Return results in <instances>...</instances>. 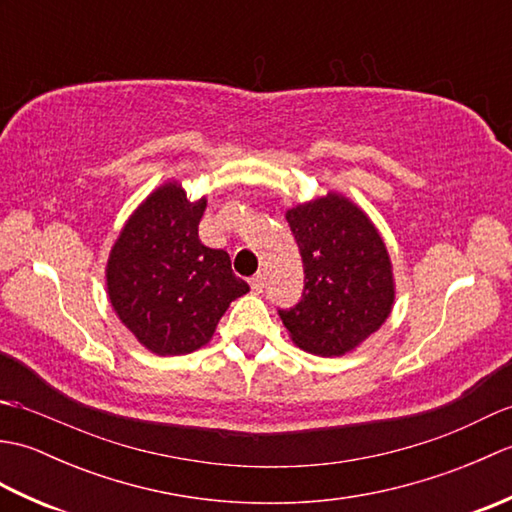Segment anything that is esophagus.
<instances>
[{"label":"esophagus","mask_w":512,"mask_h":512,"mask_svg":"<svg viewBox=\"0 0 512 512\" xmlns=\"http://www.w3.org/2000/svg\"><path fill=\"white\" fill-rule=\"evenodd\" d=\"M250 288H253V292H262L264 290V277L262 275H255L253 279H250Z\"/></svg>","instance_id":"obj_1"}]
</instances>
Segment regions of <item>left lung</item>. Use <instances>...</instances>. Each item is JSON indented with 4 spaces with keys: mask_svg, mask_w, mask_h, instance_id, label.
<instances>
[{
    "mask_svg": "<svg viewBox=\"0 0 512 512\" xmlns=\"http://www.w3.org/2000/svg\"><path fill=\"white\" fill-rule=\"evenodd\" d=\"M306 286L303 299L279 310L292 343L314 356H345L380 330L396 301V279L383 235L339 191L314 195L286 211Z\"/></svg>",
    "mask_w": 512,
    "mask_h": 512,
    "instance_id": "8db88e82",
    "label": "left lung"
}]
</instances>
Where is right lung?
<instances>
[{"mask_svg":"<svg viewBox=\"0 0 512 512\" xmlns=\"http://www.w3.org/2000/svg\"><path fill=\"white\" fill-rule=\"evenodd\" d=\"M206 195L189 200L182 182L167 180L127 217L105 266L116 317L158 356L200 350L217 323L250 290L235 277L226 250L200 242Z\"/></svg>","mask_w":512,"mask_h":512,"instance_id":"1","label":"right lung"}]
</instances>
